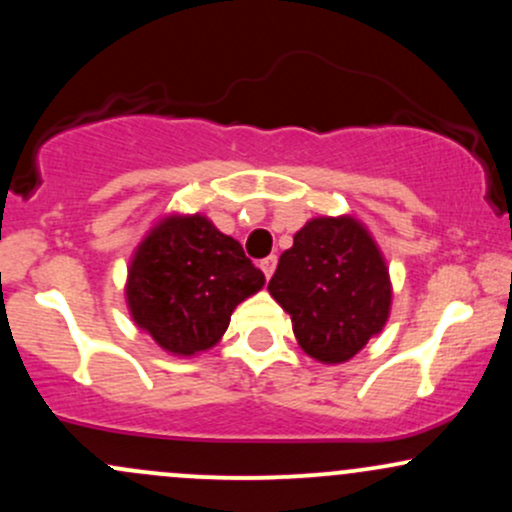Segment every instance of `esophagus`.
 Returning a JSON list of instances; mask_svg holds the SVG:
<instances>
[{
  "label": "esophagus",
  "instance_id": "esophagus-1",
  "mask_svg": "<svg viewBox=\"0 0 512 512\" xmlns=\"http://www.w3.org/2000/svg\"><path fill=\"white\" fill-rule=\"evenodd\" d=\"M274 267H277V255H269V257H265V260L260 262V269H262V272H265V277H267V279L272 277Z\"/></svg>",
  "mask_w": 512,
  "mask_h": 512
}]
</instances>
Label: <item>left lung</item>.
<instances>
[{
    "instance_id": "left-lung-1",
    "label": "left lung",
    "mask_w": 512,
    "mask_h": 512,
    "mask_svg": "<svg viewBox=\"0 0 512 512\" xmlns=\"http://www.w3.org/2000/svg\"><path fill=\"white\" fill-rule=\"evenodd\" d=\"M267 289L291 316L301 350L323 364L355 357L391 311L389 267L355 216L311 218Z\"/></svg>"
}]
</instances>
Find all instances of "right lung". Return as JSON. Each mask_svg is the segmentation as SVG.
<instances>
[{"label":"right lung","mask_w":512,"mask_h":512,"mask_svg":"<svg viewBox=\"0 0 512 512\" xmlns=\"http://www.w3.org/2000/svg\"><path fill=\"white\" fill-rule=\"evenodd\" d=\"M265 286L243 245L206 216L160 218L133 252L126 303L133 323L162 350L192 357L211 350L230 313Z\"/></svg>","instance_id":"1"}]
</instances>
